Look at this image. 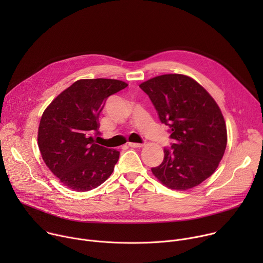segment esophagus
Returning <instances> with one entry per match:
<instances>
[{
  "instance_id": "obj_1",
  "label": "esophagus",
  "mask_w": 263,
  "mask_h": 263,
  "mask_svg": "<svg viewBox=\"0 0 263 263\" xmlns=\"http://www.w3.org/2000/svg\"><path fill=\"white\" fill-rule=\"evenodd\" d=\"M129 146L131 147H142L143 146V143H135V142H129L128 143Z\"/></svg>"
}]
</instances>
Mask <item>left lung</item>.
I'll use <instances>...</instances> for the list:
<instances>
[{"label": "left lung", "mask_w": 263, "mask_h": 263, "mask_svg": "<svg viewBox=\"0 0 263 263\" xmlns=\"http://www.w3.org/2000/svg\"><path fill=\"white\" fill-rule=\"evenodd\" d=\"M170 128L173 143L164 147L154 176L166 187L186 191L209 178L227 145V128L213 98L193 78L162 74L139 85Z\"/></svg>", "instance_id": "obj_1"}]
</instances>
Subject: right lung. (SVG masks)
<instances>
[{
    "instance_id": "add662e5",
    "label": "right lung",
    "mask_w": 263,
    "mask_h": 263,
    "mask_svg": "<svg viewBox=\"0 0 263 263\" xmlns=\"http://www.w3.org/2000/svg\"><path fill=\"white\" fill-rule=\"evenodd\" d=\"M128 86L115 79H82L47 107L39 128V147L51 172L68 189L87 192L112 174L120 152L96 143L99 116L107 99Z\"/></svg>"
}]
</instances>
